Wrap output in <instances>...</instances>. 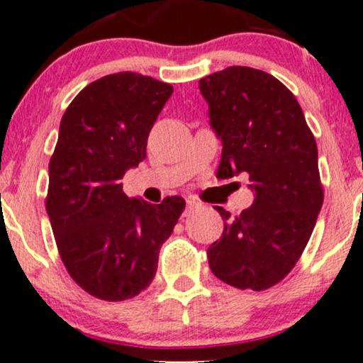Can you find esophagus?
Listing matches in <instances>:
<instances>
[{"label":"esophagus","instance_id":"obj_1","mask_svg":"<svg viewBox=\"0 0 363 363\" xmlns=\"http://www.w3.org/2000/svg\"><path fill=\"white\" fill-rule=\"evenodd\" d=\"M198 208H201V203L194 201V199H187V205H186V211L184 215L187 216L189 213H193L194 210H198Z\"/></svg>","mask_w":363,"mask_h":363}]
</instances>
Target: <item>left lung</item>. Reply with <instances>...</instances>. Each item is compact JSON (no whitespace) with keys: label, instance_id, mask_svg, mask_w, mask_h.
Wrapping results in <instances>:
<instances>
[{"label":"left lung","instance_id":"1","mask_svg":"<svg viewBox=\"0 0 363 363\" xmlns=\"http://www.w3.org/2000/svg\"><path fill=\"white\" fill-rule=\"evenodd\" d=\"M199 90L223 145L216 177L247 174L254 193L237 216L215 206L223 234L208 262L235 289H272L301 259L323 206L314 135L295 95L261 69L228 66L201 78Z\"/></svg>","mask_w":363,"mask_h":363}]
</instances>
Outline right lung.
<instances>
[{
    "mask_svg": "<svg viewBox=\"0 0 363 363\" xmlns=\"http://www.w3.org/2000/svg\"><path fill=\"white\" fill-rule=\"evenodd\" d=\"M172 91L140 73L107 74L86 85L61 119L45 210L69 277L101 301L147 289L186 208L179 196L160 205L128 198L121 182L147 158L148 135Z\"/></svg>",
    "mask_w": 363,
    "mask_h": 363,
    "instance_id": "add662e5",
    "label": "right lung"
}]
</instances>
